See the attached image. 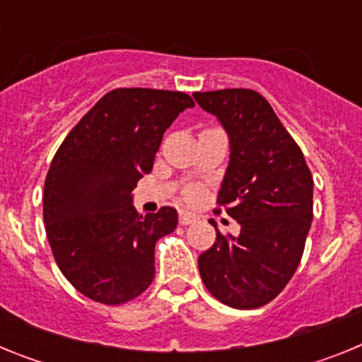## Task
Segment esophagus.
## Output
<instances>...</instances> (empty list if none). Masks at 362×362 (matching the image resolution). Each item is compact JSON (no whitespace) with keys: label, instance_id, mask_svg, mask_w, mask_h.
Listing matches in <instances>:
<instances>
[{"label":"esophagus","instance_id":"1","mask_svg":"<svg viewBox=\"0 0 362 362\" xmlns=\"http://www.w3.org/2000/svg\"><path fill=\"white\" fill-rule=\"evenodd\" d=\"M194 221H197L196 214L188 212V210H179V223L181 225H190Z\"/></svg>","mask_w":362,"mask_h":362}]
</instances>
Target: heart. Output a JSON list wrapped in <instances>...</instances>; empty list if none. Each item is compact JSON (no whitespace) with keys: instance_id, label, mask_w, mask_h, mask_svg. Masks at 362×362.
Here are the masks:
<instances>
[{"instance_id":"b5f03b06","label":"heart","mask_w":362,"mask_h":362,"mask_svg":"<svg viewBox=\"0 0 362 362\" xmlns=\"http://www.w3.org/2000/svg\"><path fill=\"white\" fill-rule=\"evenodd\" d=\"M185 197H187L188 201H192V199H196L197 197V190H188L187 194H185Z\"/></svg>"}]
</instances>
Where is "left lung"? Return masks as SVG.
<instances>
[{
    "mask_svg": "<svg viewBox=\"0 0 362 362\" xmlns=\"http://www.w3.org/2000/svg\"><path fill=\"white\" fill-rule=\"evenodd\" d=\"M194 98L228 134L217 203L241 226L239 235H223L212 223L217 238L197 259L201 279L221 303L259 308L283 292L300 263L313 217L312 174L259 92L225 88Z\"/></svg>",
    "mask_w": 362,
    "mask_h": 362,
    "instance_id": "8db88e82",
    "label": "left lung"
}]
</instances>
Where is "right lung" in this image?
<instances>
[{"label": "right lung", "instance_id": "right-lung-1", "mask_svg": "<svg viewBox=\"0 0 362 362\" xmlns=\"http://www.w3.org/2000/svg\"><path fill=\"white\" fill-rule=\"evenodd\" d=\"M192 107L185 92L116 88L57 148L45 179V228L59 270L88 299L121 305L152 283L156 243L174 232L177 210L139 216L132 190L152 170L165 130Z\"/></svg>", "mask_w": 362, "mask_h": 362}]
</instances>
